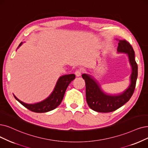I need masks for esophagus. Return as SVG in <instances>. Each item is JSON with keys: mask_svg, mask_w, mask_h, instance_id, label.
Masks as SVG:
<instances>
[{"mask_svg": "<svg viewBox=\"0 0 148 148\" xmlns=\"http://www.w3.org/2000/svg\"><path fill=\"white\" fill-rule=\"evenodd\" d=\"M75 75L76 76H80L81 75V73H82V71H81V69H78V70H76L75 71Z\"/></svg>", "mask_w": 148, "mask_h": 148, "instance_id": "34e87169", "label": "esophagus"}]
</instances>
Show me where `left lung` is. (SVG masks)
<instances>
[{
    "instance_id": "1",
    "label": "left lung",
    "mask_w": 148,
    "mask_h": 148,
    "mask_svg": "<svg viewBox=\"0 0 148 148\" xmlns=\"http://www.w3.org/2000/svg\"><path fill=\"white\" fill-rule=\"evenodd\" d=\"M117 51L128 55L129 62L132 66L131 84L123 93L116 95H108L101 90L97 81L90 75H82V78L86 82L87 103L89 108L95 111L103 113L115 111L127 103L134 93L138 76V66L135 60L134 50L130 43L123 39L119 40Z\"/></svg>"
}]
</instances>
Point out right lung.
<instances>
[{"label":"right lung","mask_w":148,"mask_h":148,"mask_svg":"<svg viewBox=\"0 0 148 148\" xmlns=\"http://www.w3.org/2000/svg\"><path fill=\"white\" fill-rule=\"evenodd\" d=\"M21 42L19 47L21 45ZM75 78L74 74L66 75L61 76L59 78L56 86L50 95L44 101L36 104H28L22 102L17 99L14 95V98L22 105L28 110L36 113H44V112L52 110L56 108L60 105L64 98L65 92L71 81Z\"/></svg>","instance_id":"right-lung-1"}]
</instances>
